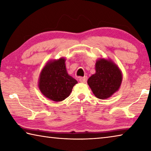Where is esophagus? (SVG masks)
I'll return each mask as SVG.
<instances>
[{"label": "esophagus", "instance_id": "obj_1", "mask_svg": "<svg viewBox=\"0 0 151 151\" xmlns=\"http://www.w3.org/2000/svg\"><path fill=\"white\" fill-rule=\"evenodd\" d=\"M87 81V76H84V77H80L79 78V81L81 83H86Z\"/></svg>", "mask_w": 151, "mask_h": 151}]
</instances>
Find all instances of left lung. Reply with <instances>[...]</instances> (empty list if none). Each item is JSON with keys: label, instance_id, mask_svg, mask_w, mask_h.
<instances>
[{"label": "left lung", "instance_id": "obj_1", "mask_svg": "<svg viewBox=\"0 0 151 151\" xmlns=\"http://www.w3.org/2000/svg\"><path fill=\"white\" fill-rule=\"evenodd\" d=\"M95 70V73L88 79V85L96 98L108 99L121 87V70L111 59L104 58L96 60Z\"/></svg>", "mask_w": 151, "mask_h": 151}]
</instances>
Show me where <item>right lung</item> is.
I'll return each mask as SVG.
<instances>
[{"label": "right lung", "mask_w": 151, "mask_h": 151, "mask_svg": "<svg viewBox=\"0 0 151 151\" xmlns=\"http://www.w3.org/2000/svg\"><path fill=\"white\" fill-rule=\"evenodd\" d=\"M65 58L50 60L40 73L39 88L45 97L55 102L65 100L70 95L73 86L78 83L68 75Z\"/></svg>", "instance_id": "obj_1"}]
</instances>
